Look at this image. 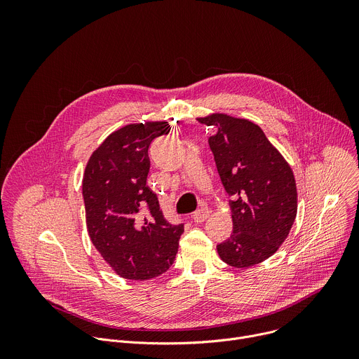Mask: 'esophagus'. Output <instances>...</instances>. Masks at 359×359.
Returning <instances> with one entry per match:
<instances>
[{
  "mask_svg": "<svg viewBox=\"0 0 359 359\" xmlns=\"http://www.w3.org/2000/svg\"><path fill=\"white\" fill-rule=\"evenodd\" d=\"M209 216H210V210H209L208 208H200L198 210H196V212L193 213L191 219H193L196 223H201V222L206 220Z\"/></svg>",
  "mask_w": 359,
  "mask_h": 359,
  "instance_id": "esophagus-1",
  "label": "esophagus"
}]
</instances>
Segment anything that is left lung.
I'll return each instance as SVG.
<instances>
[{
  "label": "left lung",
  "mask_w": 359,
  "mask_h": 359,
  "mask_svg": "<svg viewBox=\"0 0 359 359\" xmlns=\"http://www.w3.org/2000/svg\"><path fill=\"white\" fill-rule=\"evenodd\" d=\"M212 126L209 144L230 201L233 231L217 245L236 269L260 264L280 248L297 216L292 169L259 125L227 114L197 118Z\"/></svg>",
  "instance_id": "left-lung-1"
}]
</instances>
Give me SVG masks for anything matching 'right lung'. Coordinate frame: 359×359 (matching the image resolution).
I'll use <instances>...</instances> for the list:
<instances>
[{
	"mask_svg": "<svg viewBox=\"0 0 359 359\" xmlns=\"http://www.w3.org/2000/svg\"><path fill=\"white\" fill-rule=\"evenodd\" d=\"M166 121H144L112 132L93 151L82 179L89 238L122 278L150 280L169 270L183 224H170L146 184L150 142L169 133ZM142 212L148 217L140 219Z\"/></svg>",
	"mask_w": 359,
	"mask_h": 359,
	"instance_id": "right-lung-1",
	"label": "right lung"
}]
</instances>
